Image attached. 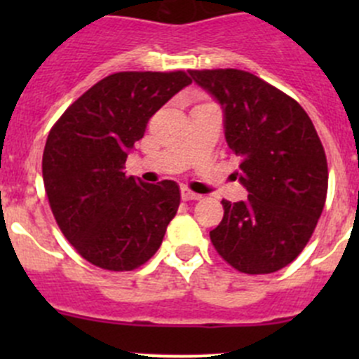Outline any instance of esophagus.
<instances>
[{"mask_svg": "<svg viewBox=\"0 0 359 359\" xmlns=\"http://www.w3.org/2000/svg\"><path fill=\"white\" fill-rule=\"evenodd\" d=\"M180 196H182L184 201H196L201 198L200 194L193 193V191H189L187 187H182V189H180Z\"/></svg>", "mask_w": 359, "mask_h": 359, "instance_id": "obj_1", "label": "esophagus"}]
</instances>
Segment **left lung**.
<instances>
[{"mask_svg": "<svg viewBox=\"0 0 359 359\" xmlns=\"http://www.w3.org/2000/svg\"><path fill=\"white\" fill-rule=\"evenodd\" d=\"M189 76L222 107L226 142L240 159L233 175L248 193L245 201L222 200L224 219L210 240L241 273H276L306 247L327 200V156L316 128L292 97L252 72Z\"/></svg>", "mask_w": 359, "mask_h": 359, "instance_id": "8db88e82", "label": "left lung"}]
</instances>
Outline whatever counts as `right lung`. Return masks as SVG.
Instances as JSON below:
<instances>
[{
    "mask_svg": "<svg viewBox=\"0 0 359 359\" xmlns=\"http://www.w3.org/2000/svg\"><path fill=\"white\" fill-rule=\"evenodd\" d=\"M191 85L182 71L116 72L83 93L50 130L43 182L69 243L93 266L132 271L156 253L180 205L173 180L123 172L151 116Z\"/></svg>",
    "mask_w": 359,
    "mask_h": 359,
    "instance_id": "right-lung-1",
    "label": "right lung"
}]
</instances>
